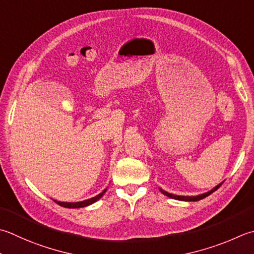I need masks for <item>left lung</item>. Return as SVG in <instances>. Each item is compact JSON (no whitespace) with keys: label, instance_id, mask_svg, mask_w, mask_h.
Returning <instances> with one entry per match:
<instances>
[{"label":"left lung","instance_id":"left-lung-1","mask_svg":"<svg viewBox=\"0 0 254 254\" xmlns=\"http://www.w3.org/2000/svg\"><path fill=\"white\" fill-rule=\"evenodd\" d=\"M221 185H222V183L219 184V185H218V186H216V187L213 188V190H211L210 191L205 192V193H201V195H198V196H193V197H192V196H177V195H173V193H170V192H167V191H165V190H163L162 188H160V190H161L162 193H164V195L167 196V197H170V198H173V199L184 200V201H197V200L202 199V198H205V197H207V196H209L210 193H212L213 191H216V190H218V188H219Z\"/></svg>","mask_w":254,"mask_h":254}]
</instances>
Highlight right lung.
I'll use <instances>...</instances> for the list:
<instances>
[{
	"instance_id": "right-lung-1",
	"label": "right lung",
	"mask_w": 254,
	"mask_h": 254,
	"mask_svg": "<svg viewBox=\"0 0 254 254\" xmlns=\"http://www.w3.org/2000/svg\"><path fill=\"white\" fill-rule=\"evenodd\" d=\"M106 191H107V190H104L101 193H99V195H97L96 197H92V198H90V199L79 201V202H62V201H57V200H55V202H57L59 206L64 207V208H81V207H86V206L91 205V203L96 202L97 200L100 199Z\"/></svg>"
}]
</instances>
